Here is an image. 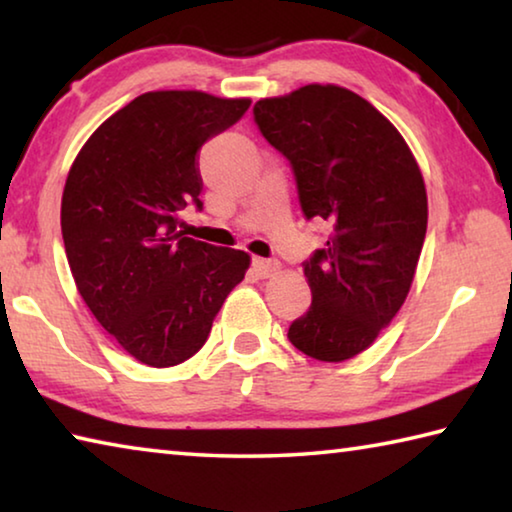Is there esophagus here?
Segmentation results:
<instances>
[{
    "label": "esophagus",
    "mask_w": 512,
    "mask_h": 512,
    "mask_svg": "<svg viewBox=\"0 0 512 512\" xmlns=\"http://www.w3.org/2000/svg\"><path fill=\"white\" fill-rule=\"evenodd\" d=\"M253 271L259 277H271L273 273L280 271V264L275 259H264V257H253Z\"/></svg>",
    "instance_id": "obj_1"
}]
</instances>
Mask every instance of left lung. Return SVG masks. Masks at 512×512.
Returning <instances> with one entry per match:
<instances>
[{
  "mask_svg": "<svg viewBox=\"0 0 512 512\" xmlns=\"http://www.w3.org/2000/svg\"><path fill=\"white\" fill-rule=\"evenodd\" d=\"M259 133L289 160L302 214L332 225L305 264L311 307L289 341L318 361L372 345L409 296L427 235V189L404 137L366 99L305 85L253 108Z\"/></svg>",
  "mask_w": 512,
  "mask_h": 512,
  "instance_id": "left-lung-1",
  "label": "left lung"
}]
</instances>
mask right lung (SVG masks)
I'll use <instances>...</instances> for the list:
<instances>
[{
  "label": "right lung",
  "mask_w": 512,
  "mask_h": 512,
  "mask_svg": "<svg viewBox=\"0 0 512 512\" xmlns=\"http://www.w3.org/2000/svg\"><path fill=\"white\" fill-rule=\"evenodd\" d=\"M248 108L196 90L146 92L103 121L69 169L60 228L76 289L146 366L194 357L248 271L244 250L178 230L180 210H203L198 151Z\"/></svg>",
  "instance_id": "add662e5"
}]
</instances>
